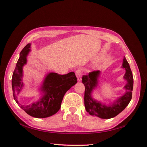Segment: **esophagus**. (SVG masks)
<instances>
[{"label":"esophagus","mask_w":147,"mask_h":147,"mask_svg":"<svg viewBox=\"0 0 147 147\" xmlns=\"http://www.w3.org/2000/svg\"><path fill=\"white\" fill-rule=\"evenodd\" d=\"M76 76L78 78V81H82V76H81V73L80 70H77L76 71Z\"/></svg>","instance_id":"esophagus-1"}]
</instances>
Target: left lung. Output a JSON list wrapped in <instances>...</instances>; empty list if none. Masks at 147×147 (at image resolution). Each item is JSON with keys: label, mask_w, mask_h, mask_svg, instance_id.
Instances as JSON below:
<instances>
[{"label": "left lung", "mask_w": 147, "mask_h": 147, "mask_svg": "<svg viewBox=\"0 0 147 147\" xmlns=\"http://www.w3.org/2000/svg\"><path fill=\"white\" fill-rule=\"evenodd\" d=\"M121 67L125 69L123 76V80L127 81L123 87L125 92L122 96L117 98L113 102L109 101L110 103L108 104L96 100L92 96L93 91L96 90L99 86L101 71H93L86 76L84 75L82 78V82L85 86L84 98L85 109L90 115L102 119L112 118L124 110L130 102L134 86V78L130 67L125 56L123 59Z\"/></svg>", "instance_id": "left-lung-1"}]
</instances>
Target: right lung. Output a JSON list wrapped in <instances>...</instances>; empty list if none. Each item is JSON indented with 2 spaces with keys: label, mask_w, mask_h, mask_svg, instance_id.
Instances as JSON below:
<instances>
[{
  "label": "right lung",
  "mask_w": 147,
  "mask_h": 147,
  "mask_svg": "<svg viewBox=\"0 0 147 147\" xmlns=\"http://www.w3.org/2000/svg\"><path fill=\"white\" fill-rule=\"evenodd\" d=\"M31 44L24 47L16 64L12 74V88L14 100L26 113L37 118L49 117L59 110L63 97L66 92L77 83L74 72L61 75L56 73H48L39 87L40 96L37 100L27 105L20 104L18 96L24 87L23 83V67L27 63V56L30 52Z\"/></svg>",
  "instance_id": "1"
}]
</instances>
